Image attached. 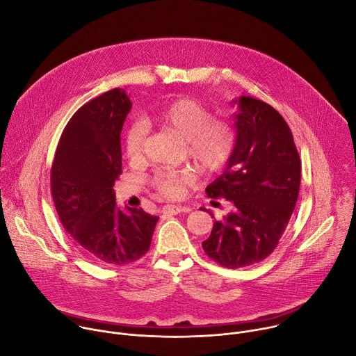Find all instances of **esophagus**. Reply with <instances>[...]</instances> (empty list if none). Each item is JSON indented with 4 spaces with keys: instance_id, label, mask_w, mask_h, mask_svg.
<instances>
[{
    "instance_id": "esophagus-1",
    "label": "esophagus",
    "mask_w": 356,
    "mask_h": 356,
    "mask_svg": "<svg viewBox=\"0 0 356 356\" xmlns=\"http://www.w3.org/2000/svg\"><path fill=\"white\" fill-rule=\"evenodd\" d=\"M191 207L188 206H174V204H167L163 207V213L164 215H178L181 211H189Z\"/></svg>"
}]
</instances>
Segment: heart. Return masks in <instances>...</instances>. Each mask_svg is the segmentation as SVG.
Listing matches in <instances>:
<instances>
[{"instance_id":"heart-1","label":"heart","mask_w":356,"mask_h":356,"mask_svg":"<svg viewBox=\"0 0 356 356\" xmlns=\"http://www.w3.org/2000/svg\"><path fill=\"white\" fill-rule=\"evenodd\" d=\"M149 123L159 124L185 140L188 157L204 172H218L230 161L237 133L234 124L226 119L213 118L211 112L193 98H178L149 119ZM149 126L145 122H133L124 131V154L131 163L143 160ZM195 179L191 170H163L152 182L157 192L167 199H179L188 185Z\"/></svg>"}]
</instances>
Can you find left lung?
<instances>
[{"label":"left lung","instance_id":"obj_1","mask_svg":"<svg viewBox=\"0 0 356 356\" xmlns=\"http://www.w3.org/2000/svg\"><path fill=\"white\" fill-rule=\"evenodd\" d=\"M234 104L240 109L234 116V153L223 174L206 188L209 197L232 202L233 211L213 223L202 243L211 261L230 269L272 254L295 210L302 178L300 157L282 115L251 97Z\"/></svg>","mask_w":356,"mask_h":356}]
</instances>
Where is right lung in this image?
I'll return each instance as SVG.
<instances>
[{"label":"right lung","instance_id":"right-lung-1","mask_svg":"<svg viewBox=\"0 0 356 356\" xmlns=\"http://www.w3.org/2000/svg\"><path fill=\"white\" fill-rule=\"evenodd\" d=\"M131 108L123 90L83 105L56 149L50 188L58 219L81 250L101 265H127L152 244L159 216L118 207L113 184L122 174L120 131Z\"/></svg>","mask_w":356,"mask_h":356}]
</instances>
